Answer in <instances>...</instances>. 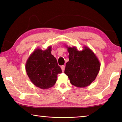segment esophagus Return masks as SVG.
I'll list each match as a JSON object with an SVG mask.
<instances>
[{
  "mask_svg": "<svg viewBox=\"0 0 122 122\" xmlns=\"http://www.w3.org/2000/svg\"><path fill=\"white\" fill-rule=\"evenodd\" d=\"M61 69H62V72H63V71H65V66L64 65L62 66L61 67Z\"/></svg>",
  "mask_w": 122,
  "mask_h": 122,
  "instance_id": "34e87169",
  "label": "esophagus"
}]
</instances>
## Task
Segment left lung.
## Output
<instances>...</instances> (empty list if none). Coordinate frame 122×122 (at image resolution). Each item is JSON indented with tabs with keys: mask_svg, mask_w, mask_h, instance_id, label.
<instances>
[{
	"mask_svg": "<svg viewBox=\"0 0 122 122\" xmlns=\"http://www.w3.org/2000/svg\"><path fill=\"white\" fill-rule=\"evenodd\" d=\"M69 61L66 65L65 73L70 82L78 87H86L95 80L100 63L91 49L84 46L81 51L75 47H67Z\"/></svg>",
	"mask_w": 122,
	"mask_h": 122,
	"instance_id": "8db88e82",
	"label": "left lung"
}]
</instances>
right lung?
I'll list each match as a JSON object with an SVG mask.
<instances>
[{
  "mask_svg": "<svg viewBox=\"0 0 122 122\" xmlns=\"http://www.w3.org/2000/svg\"><path fill=\"white\" fill-rule=\"evenodd\" d=\"M51 51V46L44 51L37 48L31 54L26 62V71L30 81L41 89L53 87L56 82L57 74L62 73L56 59Z\"/></svg>",
  "mask_w": 122,
  "mask_h": 122,
  "instance_id": "1",
  "label": "right lung"
}]
</instances>
